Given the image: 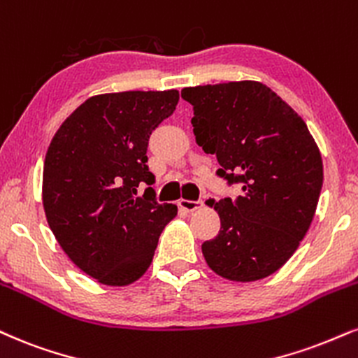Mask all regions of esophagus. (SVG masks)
Listing matches in <instances>:
<instances>
[{"label": "esophagus", "instance_id": "34e87169", "mask_svg": "<svg viewBox=\"0 0 358 358\" xmlns=\"http://www.w3.org/2000/svg\"><path fill=\"white\" fill-rule=\"evenodd\" d=\"M203 205V201L201 200H185V198H182V200L178 201V206L182 210H185V212H193V210H196V208H200V206Z\"/></svg>", "mask_w": 358, "mask_h": 358}]
</instances>
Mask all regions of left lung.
<instances>
[{
	"mask_svg": "<svg viewBox=\"0 0 358 358\" xmlns=\"http://www.w3.org/2000/svg\"><path fill=\"white\" fill-rule=\"evenodd\" d=\"M193 133L217 155V175L242 185L235 200L210 201L220 231L201 245L215 273L255 282L277 272L295 253L315 215L324 165L307 124L268 86L230 81L190 86Z\"/></svg>",
	"mask_w": 358,
	"mask_h": 358,
	"instance_id": "left-lung-1",
	"label": "left lung"
}]
</instances>
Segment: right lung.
<instances>
[{
    "label": "right lung",
    "mask_w": 358,
    "mask_h": 358,
    "mask_svg": "<svg viewBox=\"0 0 358 358\" xmlns=\"http://www.w3.org/2000/svg\"><path fill=\"white\" fill-rule=\"evenodd\" d=\"M180 94L122 92L88 98L64 120L43 166L46 220L70 260L103 285L136 282L158 238L176 217L148 187L150 135L175 111Z\"/></svg>",
    "instance_id": "add662e5"
}]
</instances>
